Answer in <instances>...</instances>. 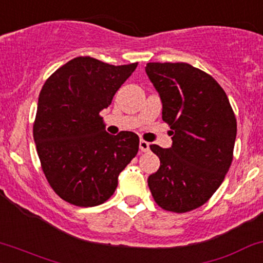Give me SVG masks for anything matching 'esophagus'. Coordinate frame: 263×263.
Returning <instances> with one entry per match:
<instances>
[{"mask_svg":"<svg viewBox=\"0 0 263 263\" xmlns=\"http://www.w3.org/2000/svg\"><path fill=\"white\" fill-rule=\"evenodd\" d=\"M140 149H141V151H142V152L149 151V143L147 142V141L141 140V141H140Z\"/></svg>","mask_w":263,"mask_h":263,"instance_id":"esophagus-1","label":"esophagus"}]
</instances>
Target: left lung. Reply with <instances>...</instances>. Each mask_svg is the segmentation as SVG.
Here are the masks:
<instances>
[{
    "label": "left lung",
    "instance_id": "8db88e82",
    "mask_svg": "<svg viewBox=\"0 0 263 263\" xmlns=\"http://www.w3.org/2000/svg\"><path fill=\"white\" fill-rule=\"evenodd\" d=\"M146 73L162 101L172 147L151 145L160 168L147 180L161 209L183 213L211 198L233 158L237 122L226 92L206 72L184 62H149Z\"/></svg>",
    "mask_w": 263,
    "mask_h": 263
}]
</instances>
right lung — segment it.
Here are the masks:
<instances>
[{
  "label": "right lung",
  "mask_w": 263,
  "mask_h": 263,
  "mask_svg": "<svg viewBox=\"0 0 263 263\" xmlns=\"http://www.w3.org/2000/svg\"><path fill=\"white\" fill-rule=\"evenodd\" d=\"M136 67L137 62L114 66L81 56L46 80L33 138L43 174L63 201L80 207L103 203L137 155V135L122 131L112 136L100 115Z\"/></svg>",
  "instance_id": "1"
}]
</instances>
